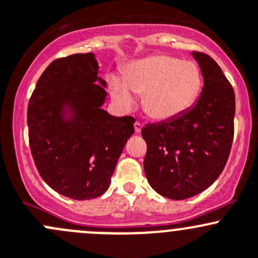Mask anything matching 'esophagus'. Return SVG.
<instances>
[{
  "label": "esophagus",
  "mask_w": 258,
  "mask_h": 258,
  "mask_svg": "<svg viewBox=\"0 0 258 258\" xmlns=\"http://www.w3.org/2000/svg\"><path fill=\"white\" fill-rule=\"evenodd\" d=\"M142 128H143V124L140 123V121H135V123H134L135 133H140V132H142Z\"/></svg>",
  "instance_id": "obj_1"
}]
</instances>
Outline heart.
Wrapping results in <instances>:
<instances>
[{
	"label": "heart",
	"instance_id": "1",
	"mask_svg": "<svg viewBox=\"0 0 258 258\" xmlns=\"http://www.w3.org/2000/svg\"><path fill=\"white\" fill-rule=\"evenodd\" d=\"M203 78L198 64L170 54H156L137 60L125 72V81L109 78L110 94L121 107L134 104L133 92L143 95L148 115L158 120L177 118L192 105Z\"/></svg>",
	"mask_w": 258,
	"mask_h": 258
}]
</instances>
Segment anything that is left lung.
<instances>
[{
  "mask_svg": "<svg viewBox=\"0 0 258 258\" xmlns=\"http://www.w3.org/2000/svg\"><path fill=\"white\" fill-rule=\"evenodd\" d=\"M192 55L204 77L196 104L177 118L142 129L145 176L156 192L172 200L198 195L220 176L235 132L232 86L210 55Z\"/></svg>",
  "mask_w": 258,
  "mask_h": 258,
  "instance_id": "obj_1",
  "label": "left lung"
}]
</instances>
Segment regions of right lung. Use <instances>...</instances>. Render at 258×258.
Here are the masks:
<instances>
[{
	"label": "right lung",
	"mask_w": 258,
	"mask_h": 258,
	"mask_svg": "<svg viewBox=\"0 0 258 258\" xmlns=\"http://www.w3.org/2000/svg\"><path fill=\"white\" fill-rule=\"evenodd\" d=\"M104 87L94 54L77 53L50 63L28 102L36 168L53 190L74 200L98 198L108 190L119 156L134 134L133 116L116 118L100 108ZM66 104L72 111L70 121L61 115Z\"/></svg>",
	"instance_id": "add662e5"
}]
</instances>
